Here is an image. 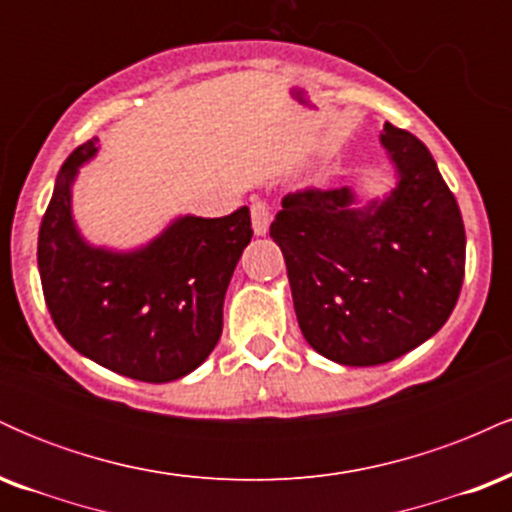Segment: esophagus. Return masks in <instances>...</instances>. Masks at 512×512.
<instances>
[{"mask_svg":"<svg viewBox=\"0 0 512 512\" xmlns=\"http://www.w3.org/2000/svg\"><path fill=\"white\" fill-rule=\"evenodd\" d=\"M250 216H252V231L255 236H267L269 223H272V211H269V204L264 199H255L250 204Z\"/></svg>","mask_w":512,"mask_h":512,"instance_id":"1","label":"esophagus"}]
</instances>
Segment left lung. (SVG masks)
Returning <instances> with one entry per match:
<instances>
[{
  "mask_svg": "<svg viewBox=\"0 0 512 512\" xmlns=\"http://www.w3.org/2000/svg\"><path fill=\"white\" fill-rule=\"evenodd\" d=\"M380 146L395 170L383 197L296 192L269 228L305 342L342 366H380L424 344L464 279L462 214L431 151L390 122Z\"/></svg>",
  "mask_w": 512,
  "mask_h": 512,
  "instance_id": "1",
  "label": "left lung"
}]
</instances>
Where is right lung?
Returning <instances> with one entry per match:
<instances>
[{
	"label": "right lung",
	"mask_w": 512,
	"mask_h": 512,
	"mask_svg": "<svg viewBox=\"0 0 512 512\" xmlns=\"http://www.w3.org/2000/svg\"><path fill=\"white\" fill-rule=\"evenodd\" d=\"M98 137L64 161L38 233V269L57 330L81 356L142 383L202 366L223 330V298L252 238L250 209L180 214L129 250L93 245L74 219V182Z\"/></svg>",
	"instance_id": "right-lung-1"
}]
</instances>
